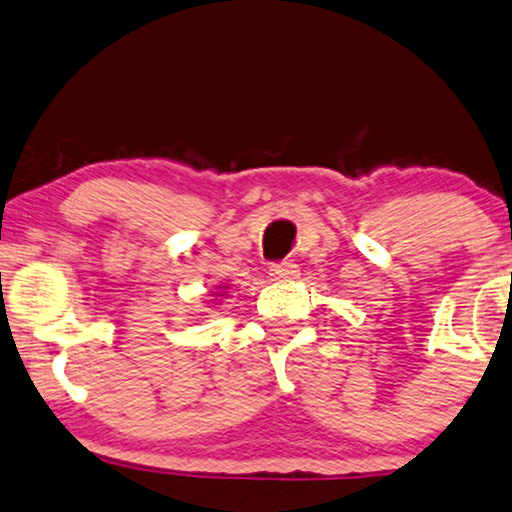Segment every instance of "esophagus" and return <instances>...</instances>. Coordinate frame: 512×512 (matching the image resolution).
<instances>
[{
    "label": "esophagus",
    "mask_w": 512,
    "mask_h": 512,
    "mask_svg": "<svg viewBox=\"0 0 512 512\" xmlns=\"http://www.w3.org/2000/svg\"><path fill=\"white\" fill-rule=\"evenodd\" d=\"M269 276H271V281H276V283H290L299 276V269H297V264H292V262H281V264H274V267L269 269Z\"/></svg>",
    "instance_id": "obj_1"
}]
</instances>
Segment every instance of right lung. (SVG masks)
<instances>
[{"instance_id":"add662e5","label":"right lung","mask_w":512,"mask_h":512,"mask_svg":"<svg viewBox=\"0 0 512 512\" xmlns=\"http://www.w3.org/2000/svg\"><path fill=\"white\" fill-rule=\"evenodd\" d=\"M222 290H224V285H222V288H220V290H217V292H215V297H222V295H224V292H222Z\"/></svg>"}]
</instances>
